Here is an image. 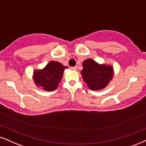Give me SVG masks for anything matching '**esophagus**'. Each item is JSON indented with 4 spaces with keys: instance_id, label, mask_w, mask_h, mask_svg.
<instances>
[{
    "instance_id": "1",
    "label": "esophagus",
    "mask_w": 146,
    "mask_h": 146,
    "mask_svg": "<svg viewBox=\"0 0 146 146\" xmlns=\"http://www.w3.org/2000/svg\"><path fill=\"white\" fill-rule=\"evenodd\" d=\"M71 68L72 70H73V71H76V70H77L76 66H71Z\"/></svg>"
}]
</instances>
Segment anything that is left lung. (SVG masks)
Instances as JSON below:
<instances>
[{"label": "left lung", "instance_id": "left-lung-1", "mask_svg": "<svg viewBox=\"0 0 146 146\" xmlns=\"http://www.w3.org/2000/svg\"><path fill=\"white\" fill-rule=\"evenodd\" d=\"M82 78L92 90H101L108 85L113 77V68L111 66L100 65L92 59L83 62Z\"/></svg>", "mask_w": 146, "mask_h": 146}]
</instances>
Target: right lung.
Wrapping results in <instances>:
<instances>
[{
	"instance_id": "1",
	"label": "right lung",
	"mask_w": 146,
	"mask_h": 146,
	"mask_svg": "<svg viewBox=\"0 0 146 146\" xmlns=\"http://www.w3.org/2000/svg\"><path fill=\"white\" fill-rule=\"evenodd\" d=\"M67 66H63L59 62L51 61L42 70L35 71L34 80L36 85L41 86L47 91L56 89L63 76V72Z\"/></svg>"
}]
</instances>
